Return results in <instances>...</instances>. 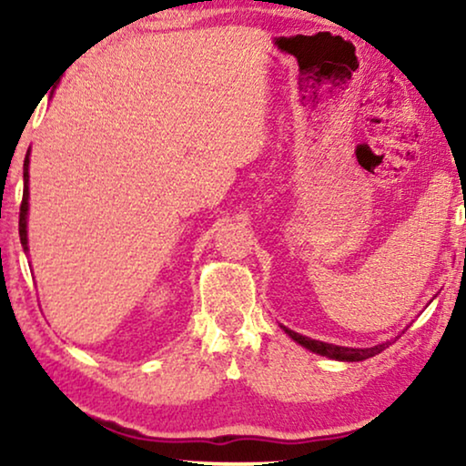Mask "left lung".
<instances>
[{
    "label": "left lung",
    "instance_id": "8db88e82",
    "mask_svg": "<svg viewBox=\"0 0 466 466\" xmlns=\"http://www.w3.org/2000/svg\"><path fill=\"white\" fill-rule=\"evenodd\" d=\"M282 329H284V333L289 335L292 341H297L299 346H303L305 350H309V352L327 356V359H333V360H343V362L367 360V359H371V356H375V354L384 352V350L392 343V341H384V343H378V346H373V348H346V346H335V343H324V341L311 339V337H305L301 333H295V330H290V329H286V327H282Z\"/></svg>",
    "mask_w": 466,
    "mask_h": 466
}]
</instances>
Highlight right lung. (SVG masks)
<instances>
[{
  "instance_id": "1",
  "label": "right lung",
  "mask_w": 466,
  "mask_h": 466,
  "mask_svg": "<svg viewBox=\"0 0 466 466\" xmlns=\"http://www.w3.org/2000/svg\"><path fill=\"white\" fill-rule=\"evenodd\" d=\"M23 203H21V214H18V235H21V246L23 252L29 257V246H27V216H29V150L25 155L23 163Z\"/></svg>"
}]
</instances>
